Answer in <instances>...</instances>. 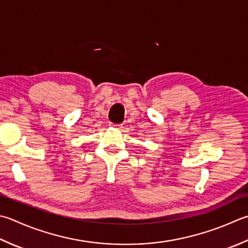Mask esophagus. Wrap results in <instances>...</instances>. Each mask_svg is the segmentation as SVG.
<instances>
[{
  "instance_id": "1",
  "label": "esophagus",
  "mask_w": 248,
  "mask_h": 248,
  "mask_svg": "<svg viewBox=\"0 0 248 248\" xmlns=\"http://www.w3.org/2000/svg\"><path fill=\"white\" fill-rule=\"evenodd\" d=\"M111 125H113V127H115V128H117V129H121V128H123V124H111Z\"/></svg>"
}]
</instances>
